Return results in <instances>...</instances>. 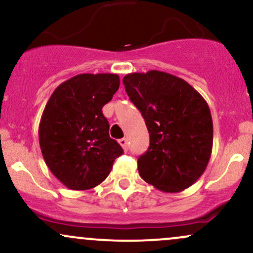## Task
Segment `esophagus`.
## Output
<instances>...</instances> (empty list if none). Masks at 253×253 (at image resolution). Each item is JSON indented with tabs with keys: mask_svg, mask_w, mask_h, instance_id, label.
<instances>
[{
	"mask_svg": "<svg viewBox=\"0 0 253 253\" xmlns=\"http://www.w3.org/2000/svg\"><path fill=\"white\" fill-rule=\"evenodd\" d=\"M119 144L121 145V147H123L124 151H127L128 150V141H127L126 138H123L119 140Z\"/></svg>",
	"mask_w": 253,
	"mask_h": 253,
	"instance_id": "obj_1",
	"label": "esophagus"
}]
</instances>
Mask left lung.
I'll list each match as a JSON object with an SVG mask.
<instances>
[{
    "label": "left lung",
    "instance_id": "1",
    "mask_svg": "<svg viewBox=\"0 0 253 253\" xmlns=\"http://www.w3.org/2000/svg\"><path fill=\"white\" fill-rule=\"evenodd\" d=\"M130 101L150 133L138 159L139 175L164 193H179L201 177L213 149V120L206 100L189 83L168 72L124 77Z\"/></svg>",
    "mask_w": 253,
    "mask_h": 253
}]
</instances>
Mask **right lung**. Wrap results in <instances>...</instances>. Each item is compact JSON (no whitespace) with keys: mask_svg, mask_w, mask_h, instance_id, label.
I'll list each match as a JSON object with an SVG mask.
<instances>
[{"mask_svg":"<svg viewBox=\"0 0 253 253\" xmlns=\"http://www.w3.org/2000/svg\"><path fill=\"white\" fill-rule=\"evenodd\" d=\"M119 85L117 74H81L58 85L46 103L40 149L48 169L69 189L95 188L123 155L102 113Z\"/></svg>","mask_w":253,"mask_h":253,"instance_id":"obj_1","label":"right lung"}]
</instances>
